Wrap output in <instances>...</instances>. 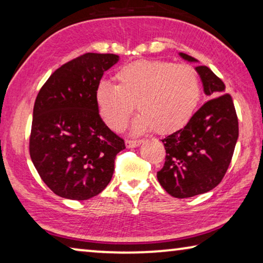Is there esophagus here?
Segmentation results:
<instances>
[{
    "mask_svg": "<svg viewBox=\"0 0 263 263\" xmlns=\"http://www.w3.org/2000/svg\"><path fill=\"white\" fill-rule=\"evenodd\" d=\"M144 140L139 139V140H126V146L127 147H138L140 144H143Z\"/></svg>",
    "mask_w": 263,
    "mask_h": 263,
    "instance_id": "1",
    "label": "esophagus"
}]
</instances>
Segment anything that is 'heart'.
<instances>
[{
  "label": "heart",
  "mask_w": 263,
  "mask_h": 263,
  "mask_svg": "<svg viewBox=\"0 0 263 263\" xmlns=\"http://www.w3.org/2000/svg\"><path fill=\"white\" fill-rule=\"evenodd\" d=\"M116 79L117 85L103 81L97 88L100 115L116 131L126 127L135 104L142 112L133 124L135 133L178 130L193 117L201 96L198 76L189 65L137 61L121 67Z\"/></svg>",
  "instance_id": "heart-1"
}]
</instances>
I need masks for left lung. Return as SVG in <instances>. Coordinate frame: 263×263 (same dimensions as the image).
Returning <instances> with one entry per match:
<instances>
[{
  "instance_id": "1",
  "label": "left lung",
  "mask_w": 263,
  "mask_h": 263,
  "mask_svg": "<svg viewBox=\"0 0 263 263\" xmlns=\"http://www.w3.org/2000/svg\"><path fill=\"white\" fill-rule=\"evenodd\" d=\"M179 57L198 62L187 54ZM206 103L187 124L162 139L166 156L157 178L167 194L193 197L213 190L226 175L238 138V121L223 81L206 66H197Z\"/></svg>"
}]
</instances>
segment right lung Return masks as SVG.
Returning <instances> with one entry per match:
<instances>
[{
  "label": "right lung",
  "instance_id": "right-lung-1",
  "mask_svg": "<svg viewBox=\"0 0 263 263\" xmlns=\"http://www.w3.org/2000/svg\"><path fill=\"white\" fill-rule=\"evenodd\" d=\"M116 54L86 53L58 68L39 92L33 109L30 158L54 194L85 201L111 181L124 140L99 115L97 88Z\"/></svg>",
  "mask_w": 263,
  "mask_h": 263
}]
</instances>
